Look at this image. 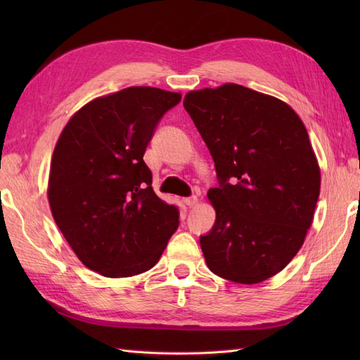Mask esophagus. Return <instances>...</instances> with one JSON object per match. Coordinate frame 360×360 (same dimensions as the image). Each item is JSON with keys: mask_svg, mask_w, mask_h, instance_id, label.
<instances>
[{"mask_svg": "<svg viewBox=\"0 0 360 360\" xmlns=\"http://www.w3.org/2000/svg\"><path fill=\"white\" fill-rule=\"evenodd\" d=\"M184 204H186V205H188L190 209L195 207V205L198 204V196H190V198H186V200H184Z\"/></svg>", "mask_w": 360, "mask_h": 360, "instance_id": "esophagus-1", "label": "esophagus"}]
</instances>
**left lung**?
Returning <instances> with one entry per match:
<instances>
[{"instance_id": "1", "label": "left lung", "mask_w": 360, "mask_h": 360, "mask_svg": "<svg viewBox=\"0 0 360 360\" xmlns=\"http://www.w3.org/2000/svg\"><path fill=\"white\" fill-rule=\"evenodd\" d=\"M184 108L215 162L217 212L200 244L218 277L257 285L303 246L320 195V167L307 127L280 98L236 83L190 91Z\"/></svg>"}]
</instances>
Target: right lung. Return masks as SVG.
I'll return each mask as SVG.
<instances>
[{
  "label": "right lung",
  "mask_w": 360,
  "mask_h": 360,
  "mask_svg": "<svg viewBox=\"0 0 360 360\" xmlns=\"http://www.w3.org/2000/svg\"><path fill=\"white\" fill-rule=\"evenodd\" d=\"M181 93L129 86L97 97L68 120L48 181L52 217L74 254L103 277L155 266L179 224L178 207L158 198L145 148Z\"/></svg>",
  "instance_id": "obj_1"
}]
</instances>
